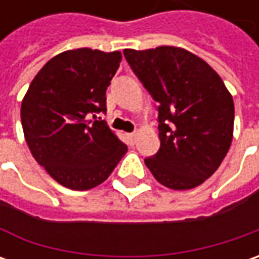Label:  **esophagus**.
<instances>
[{
    "mask_svg": "<svg viewBox=\"0 0 259 259\" xmlns=\"http://www.w3.org/2000/svg\"><path fill=\"white\" fill-rule=\"evenodd\" d=\"M126 138H128V143L133 145L135 143V138H137V134H135V133H131V134H126Z\"/></svg>",
    "mask_w": 259,
    "mask_h": 259,
    "instance_id": "esophagus-1",
    "label": "esophagus"
}]
</instances>
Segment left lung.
<instances>
[{
  "label": "left lung",
  "mask_w": 259,
  "mask_h": 259,
  "mask_svg": "<svg viewBox=\"0 0 259 259\" xmlns=\"http://www.w3.org/2000/svg\"><path fill=\"white\" fill-rule=\"evenodd\" d=\"M124 56L157 101L160 150L144 163L173 190L197 187L218 170L234 137V99L221 76L192 52L160 46Z\"/></svg>",
  "instance_id": "8db88e82"
}]
</instances>
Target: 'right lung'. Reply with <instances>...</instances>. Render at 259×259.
Listing matches in <instances>:
<instances>
[{"label":"right lung","mask_w":259,"mask_h":259,"mask_svg":"<svg viewBox=\"0 0 259 259\" xmlns=\"http://www.w3.org/2000/svg\"><path fill=\"white\" fill-rule=\"evenodd\" d=\"M119 52L88 47L52 57L21 102V124L35 161L72 190L94 189L109 177L126 145L96 114L106 111V88ZM101 119V118H99Z\"/></svg>","instance_id":"1"}]
</instances>
